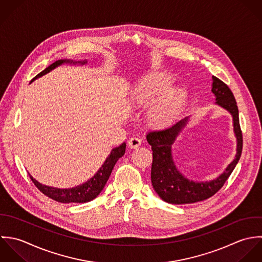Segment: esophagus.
Returning a JSON list of instances; mask_svg holds the SVG:
<instances>
[{
	"mask_svg": "<svg viewBox=\"0 0 262 262\" xmlns=\"http://www.w3.org/2000/svg\"><path fill=\"white\" fill-rule=\"evenodd\" d=\"M141 144H142L141 139H139V138H137V137H133V138H130L129 141H128V146H129L132 149H137V148H139V147L141 146Z\"/></svg>",
	"mask_w": 262,
	"mask_h": 262,
	"instance_id": "esophagus-1",
	"label": "esophagus"
}]
</instances>
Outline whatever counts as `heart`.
<instances>
[{
	"mask_svg": "<svg viewBox=\"0 0 262 262\" xmlns=\"http://www.w3.org/2000/svg\"><path fill=\"white\" fill-rule=\"evenodd\" d=\"M173 79L166 74H153L141 80L132 91V101L138 107L155 102L148 112V122L155 128L169 126L184 105L186 94L181 89L169 90Z\"/></svg>",
	"mask_w": 262,
	"mask_h": 262,
	"instance_id": "obj_1",
	"label": "heart"
}]
</instances>
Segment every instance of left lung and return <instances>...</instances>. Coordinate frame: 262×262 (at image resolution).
I'll return each mask as SVG.
<instances>
[{"mask_svg": "<svg viewBox=\"0 0 262 262\" xmlns=\"http://www.w3.org/2000/svg\"><path fill=\"white\" fill-rule=\"evenodd\" d=\"M211 92L216 97V103L227 109L233 116L234 132L237 138L236 158L216 179L209 182L189 181L176 169L171 155V146L181 129L185 126L188 117L167 128L150 132L147 135V141L152 146L153 151L151 169L152 185L158 195L166 203L185 205L208 200L224 186L241 157L243 137L236 99L228 85L214 76H212Z\"/></svg>", "mask_w": 262, "mask_h": 262, "instance_id": "8db88e82", "label": "left lung"}]
</instances>
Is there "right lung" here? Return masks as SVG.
<instances>
[{
    "instance_id": "obj_1",
    "label": "right lung",
    "mask_w": 262,
    "mask_h": 262,
    "mask_svg": "<svg viewBox=\"0 0 262 262\" xmlns=\"http://www.w3.org/2000/svg\"><path fill=\"white\" fill-rule=\"evenodd\" d=\"M63 62H72L70 60H63L59 59L54 61L51 66H49L46 70L40 72L36 77L32 79V81L36 78H39L47 73L51 72L54 68L57 66L63 63ZM81 62V61H80ZM86 61H83L81 63H85ZM76 63V62H74ZM125 152V143L121 144L119 147H116L112 149L110 155L107 157L104 164L102 167L98 170V172L92 177L90 180L85 182L82 185H79L74 188H69V189H59V188H54V187H50L47 185H42L39 182H37L30 174L29 177L34 183V185L38 188L40 192H42L45 195L49 196L55 202L61 203V204H72V203H77V204H82V203H88L92 200H94L104 188L105 184L111 174V171L117 162L119 158L122 157Z\"/></svg>"
}]
</instances>
